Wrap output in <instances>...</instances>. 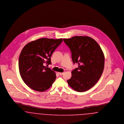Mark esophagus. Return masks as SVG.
Returning <instances> with one entry per match:
<instances>
[{
  "mask_svg": "<svg viewBox=\"0 0 124 124\" xmlns=\"http://www.w3.org/2000/svg\"><path fill=\"white\" fill-rule=\"evenodd\" d=\"M58 74L60 75V76H62V75L63 74H64V73L63 72H62V73H61V72H58Z\"/></svg>",
  "mask_w": 124,
  "mask_h": 124,
  "instance_id": "1",
  "label": "esophagus"
}]
</instances>
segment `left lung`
<instances>
[{
	"mask_svg": "<svg viewBox=\"0 0 124 124\" xmlns=\"http://www.w3.org/2000/svg\"><path fill=\"white\" fill-rule=\"evenodd\" d=\"M70 48L74 63L78 67L72 71V76L67 81L74 90L86 91L94 86L102 74L105 56L98 43L87 36H75L63 39Z\"/></svg>",
	"mask_w": 124,
	"mask_h": 124,
	"instance_id": "obj_1",
	"label": "left lung"
}]
</instances>
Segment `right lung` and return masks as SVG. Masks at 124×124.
Returning <instances> with one entry per match:
<instances>
[{"label": "right lung", "mask_w": 124, "mask_h": 124, "mask_svg": "<svg viewBox=\"0 0 124 124\" xmlns=\"http://www.w3.org/2000/svg\"><path fill=\"white\" fill-rule=\"evenodd\" d=\"M62 39L40 38L30 42L22 50L18 60L20 75L33 90H47L56 79L54 71L44 66L51 64V56Z\"/></svg>", "instance_id": "obj_1"}]
</instances>
